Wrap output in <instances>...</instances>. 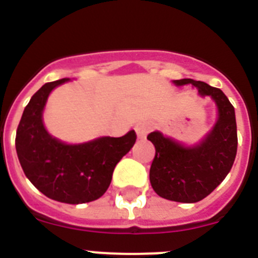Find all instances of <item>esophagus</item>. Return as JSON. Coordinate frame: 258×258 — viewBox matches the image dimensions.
I'll return each mask as SVG.
<instances>
[{
  "label": "esophagus",
  "mask_w": 258,
  "mask_h": 258,
  "mask_svg": "<svg viewBox=\"0 0 258 258\" xmlns=\"http://www.w3.org/2000/svg\"><path fill=\"white\" fill-rule=\"evenodd\" d=\"M134 131H136L138 138H140V140H143V138H146V136L149 134V132L151 131V125L147 121H141L136 125Z\"/></svg>",
  "instance_id": "1"
}]
</instances>
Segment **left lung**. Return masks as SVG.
<instances>
[{
    "mask_svg": "<svg viewBox=\"0 0 258 258\" xmlns=\"http://www.w3.org/2000/svg\"><path fill=\"white\" fill-rule=\"evenodd\" d=\"M174 84H192L200 95H211L218 107V120L206 140L194 147H183L159 132L149 134L147 140L156 150L150 168V182L155 192L164 199L197 203L225 179L235 160V109L221 89L192 79L174 80Z\"/></svg>",
    "mask_w": 258,
    "mask_h": 258,
    "instance_id": "1",
    "label": "left lung"
}]
</instances>
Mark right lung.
Masks as SVG:
<instances>
[{"instance_id":"right-lung-1","label":"right lung","mask_w":258,"mask_h":258,"mask_svg":"<svg viewBox=\"0 0 258 258\" xmlns=\"http://www.w3.org/2000/svg\"><path fill=\"white\" fill-rule=\"evenodd\" d=\"M70 79L45 84L32 95L17 129L15 147L27 178L47 198L67 204L93 202L108 188L116 164L131 151L137 134L103 137L83 145L52 138L42 122L50 92Z\"/></svg>"}]
</instances>
